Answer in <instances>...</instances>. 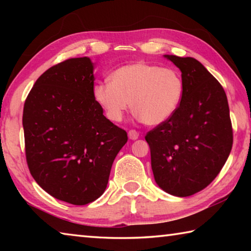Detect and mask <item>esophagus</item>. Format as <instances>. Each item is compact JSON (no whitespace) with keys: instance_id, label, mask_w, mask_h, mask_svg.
Segmentation results:
<instances>
[{"instance_id":"obj_1","label":"esophagus","mask_w":251,"mask_h":251,"mask_svg":"<svg viewBox=\"0 0 251 251\" xmlns=\"http://www.w3.org/2000/svg\"><path fill=\"white\" fill-rule=\"evenodd\" d=\"M128 137H129V139H131V141H136V139H137V138L139 137L138 131H136V130H134V129L129 130V131H128Z\"/></svg>"}]
</instances>
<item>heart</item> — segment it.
<instances>
[{"label": "heart", "mask_w": 251, "mask_h": 251, "mask_svg": "<svg viewBox=\"0 0 251 251\" xmlns=\"http://www.w3.org/2000/svg\"><path fill=\"white\" fill-rule=\"evenodd\" d=\"M184 88V79L175 69L136 62L113 71L109 80L96 82L92 95L110 122H121L130 103L139 121L157 126L175 115Z\"/></svg>", "instance_id": "1"}]
</instances>
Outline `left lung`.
<instances>
[{"label": "left lung", "instance_id": "1", "mask_svg": "<svg viewBox=\"0 0 251 251\" xmlns=\"http://www.w3.org/2000/svg\"><path fill=\"white\" fill-rule=\"evenodd\" d=\"M181 72L184 96L171 120L147 133L151 169L164 192L187 197L215 179L230 154L232 128L226 93L201 62L164 55Z\"/></svg>", "mask_w": 251, "mask_h": 251}]
</instances>
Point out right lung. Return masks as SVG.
I'll return each instance as SVG.
<instances>
[{
    "label": "right lung",
    "instance_id": "1",
    "mask_svg": "<svg viewBox=\"0 0 251 251\" xmlns=\"http://www.w3.org/2000/svg\"><path fill=\"white\" fill-rule=\"evenodd\" d=\"M94 80L90 57L66 59L37 78L23 109L31 175L50 196L77 206L103 195L128 139L93 100Z\"/></svg>",
    "mask_w": 251,
    "mask_h": 251
}]
</instances>
